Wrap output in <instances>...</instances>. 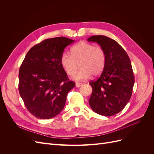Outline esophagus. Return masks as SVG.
I'll use <instances>...</instances> for the list:
<instances>
[{"instance_id": "esophagus-1", "label": "esophagus", "mask_w": 154, "mask_h": 154, "mask_svg": "<svg viewBox=\"0 0 154 154\" xmlns=\"http://www.w3.org/2000/svg\"><path fill=\"white\" fill-rule=\"evenodd\" d=\"M83 85V83H76V87H81L82 85Z\"/></svg>"}]
</instances>
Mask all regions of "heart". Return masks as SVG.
Instances as JSON below:
<instances>
[{
	"mask_svg": "<svg viewBox=\"0 0 154 154\" xmlns=\"http://www.w3.org/2000/svg\"><path fill=\"white\" fill-rule=\"evenodd\" d=\"M81 68L75 73L78 63ZM60 64L68 75L74 80L83 81L91 76H98L103 72L106 64V54L103 49L94 45L80 42L71 48V54L64 52L60 57Z\"/></svg>",
	"mask_w": 154,
	"mask_h": 154,
	"instance_id": "heart-1",
	"label": "heart"
}]
</instances>
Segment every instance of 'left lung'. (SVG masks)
<instances>
[{
  "mask_svg": "<svg viewBox=\"0 0 154 154\" xmlns=\"http://www.w3.org/2000/svg\"><path fill=\"white\" fill-rule=\"evenodd\" d=\"M87 41L98 44L106 54L103 72L89 83L92 87L89 105L97 114L115 115L125 108L132 94L134 76L130 60L122 46L109 37L92 36Z\"/></svg>",
  "mask_w": 154,
  "mask_h": 154,
  "instance_id": "8db88e82",
  "label": "left lung"
}]
</instances>
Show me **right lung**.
I'll return each mask as SVG.
<instances>
[{
    "instance_id": "add662e5",
    "label": "right lung",
    "mask_w": 154,
    "mask_h": 154,
    "mask_svg": "<svg viewBox=\"0 0 154 154\" xmlns=\"http://www.w3.org/2000/svg\"><path fill=\"white\" fill-rule=\"evenodd\" d=\"M74 40L66 37L44 40L27 52L18 74V91L27 109L48 119L64 108L68 92L75 87L60 64L64 49Z\"/></svg>"
}]
</instances>
